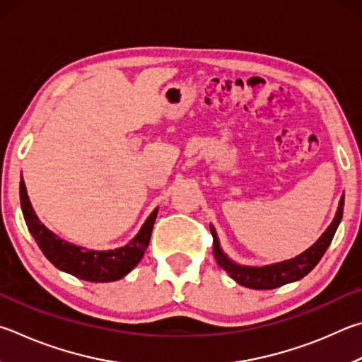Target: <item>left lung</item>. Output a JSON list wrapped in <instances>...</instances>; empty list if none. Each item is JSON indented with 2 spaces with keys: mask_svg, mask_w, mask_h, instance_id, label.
<instances>
[{
  "mask_svg": "<svg viewBox=\"0 0 362 362\" xmlns=\"http://www.w3.org/2000/svg\"><path fill=\"white\" fill-rule=\"evenodd\" d=\"M344 198L345 196L341 194L337 212L334 215V220L312 247H308L305 252L294 256L291 259L274 262V264L244 266L233 261L225 252H223L214 225H210V231H212L214 235L215 259L218 262V266L221 269H225L229 274V277L238 281L239 285L252 288V290H274V288L284 286L286 284H291V281L304 279L305 275L318 264L320 259L323 258L327 247L331 245L334 234H336L340 225L341 215H344Z\"/></svg>",
  "mask_w": 362,
  "mask_h": 362,
  "instance_id": "left-lung-1",
  "label": "left lung"
}]
</instances>
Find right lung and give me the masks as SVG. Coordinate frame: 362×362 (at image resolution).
Instances as JSON below:
<instances>
[{
    "instance_id": "1",
    "label": "right lung",
    "mask_w": 362,
    "mask_h": 362,
    "mask_svg": "<svg viewBox=\"0 0 362 362\" xmlns=\"http://www.w3.org/2000/svg\"><path fill=\"white\" fill-rule=\"evenodd\" d=\"M21 204L26 226L39 248L42 250L45 258L60 271L74 275L81 280L95 281V284L120 280L139 264L146 248L148 247L156 215H158V207H156L141 226L139 233L127 245L115 250H90L58 238L55 233H52L44 223H41L30 202L23 177L21 180Z\"/></svg>"
}]
</instances>
